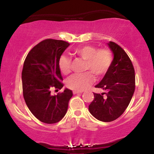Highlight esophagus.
Segmentation results:
<instances>
[{
    "instance_id": "1",
    "label": "esophagus",
    "mask_w": 154,
    "mask_h": 154,
    "mask_svg": "<svg viewBox=\"0 0 154 154\" xmlns=\"http://www.w3.org/2000/svg\"><path fill=\"white\" fill-rule=\"evenodd\" d=\"M82 91H74L73 94H78V93H82Z\"/></svg>"
}]
</instances>
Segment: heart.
Listing matches in <instances>:
<instances>
[{
    "mask_svg": "<svg viewBox=\"0 0 154 154\" xmlns=\"http://www.w3.org/2000/svg\"><path fill=\"white\" fill-rule=\"evenodd\" d=\"M74 52L85 61V70H90L96 76L104 75L109 70L112 62L111 52L106 48L97 50L93 45H83L76 48ZM59 66L63 75H68L71 72V60L63 55L59 59ZM93 81V75L87 72L69 77L66 80V85L69 89L81 91L85 89Z\"/></svg>",
    "mask_w": 154,
    "mask_h": 154,
    "instance_id": "obj_1",
    "label": "heart"
}]
</instances>
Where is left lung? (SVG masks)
<instances>
[{
	"label": "left lung",
	"instance_id": "8db88e82",
	"mask_svg": "<svg viewBox=\"0 0 154 154\" xmlns=\"http://www.w3.org/2000/svg\"><path fill=\"white\" fill-rule=\"evenodd\" d=\"M114 54L109 70L95 85L106 93H94L89 105L90 113L100 121L109 122L119 118L128 106L135 88V69L128 54L119 45L108 43ZM107 97L103 98V94Z\"/></svg>",
	"mask_w": 154,
	"mask_h": 154
}]
</instances>
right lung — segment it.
Masks as SVG:
<instances>
[{
  "mask_svg": "<svg viewBox=\"0 0 154 154\" xmlns=\"http://www.w3.org/2000/svg\"><path fill=\"white\" fill-rule=\"evenodd\" d=\"M69 43L63 40L46 39L29 51L22 72V89L25 103L37 119L54 124L66 114L72 91L51 94V88L61 89L63 85L59 61Z\"/></svg>",
  "mask_w": 154,
  "mask_h": 154,
  "instance_id": "add662e5",
  "label": "right lung"
}]
</instances>
